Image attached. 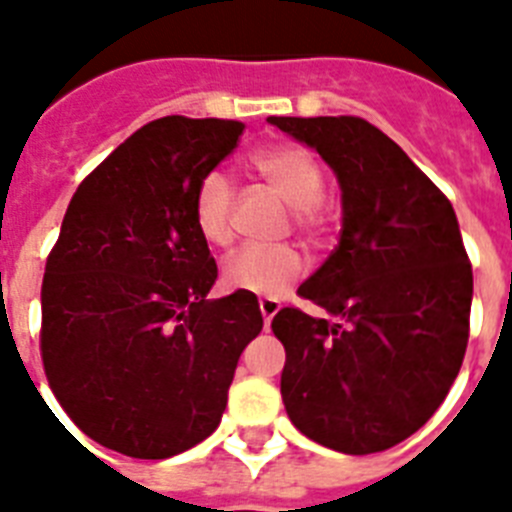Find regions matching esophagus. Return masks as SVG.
I'll use <instances>...</instances> for the list:
<instances>
[{
    "mask_svg": "<svg viewBox=\"0 0 512 512\" xmlns=\"http://www.w3.org/2000/svg\"><path fill=\"white\" fill-rule=\"evenodd\" d=\"M278 309H281V302H278V299H268V296L260 299V312H263L265 325H270V320L278 315Z\"/></svg>",
    "mask_w": 512,
    "mask_h": 512,
    "instance_id": "34e87169",
    "label": "esophagus"
}]
</instances>
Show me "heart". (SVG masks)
<instances>
[{"label": "heart", "mask_w": 512, "mask_h": 512, "mask_svg": "<svg viewBox=\"0 0 512 512\" xmlns=\"http://www.w3.org/2000/svg\"><path fill=\"white\" fill-rule=\"evenodd\" d=\"M247 166L289 205L291 226L309 244H320L330 226L320 161L299 145L278 143L255 150ZM195 223L213 247H226L234 239V192L218 171L205 174L197 184ZM304 268V257L291 244H249L223 263V283L229 289L273 299L294 286L304 276Z\"/></svg>", "instance_id": "b5f03b06"}]
</instances>
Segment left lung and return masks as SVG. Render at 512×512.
Segmentation results:
<instances>
[{
    "mask_svg": "<svg viewBox=\"0 0 512 512\" xmlns=\"http://www.w3.org/2000/svg\"><path fill=\"white\" fill-rule=\"evenodd\" d=\"M341 184V242L283 307L281 395L294 427L349 455L388 450L440 409L468 343L474 273L450 200L362 117H270Z\"/></svg>",
    "mask_w": 512,
    "mask_h": 512,
    "instance_id": "1",
    "label": "left lung"
}]
</instances>
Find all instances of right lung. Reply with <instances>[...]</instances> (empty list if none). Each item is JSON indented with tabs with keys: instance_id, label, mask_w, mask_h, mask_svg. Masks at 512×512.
<instances>
[{
	"instance_id": "1",
	"label": "right lung",
	"mask_w": 512,
	"mask_h": 512,
	"mask_svg": "<svg viewBox=\"0 0 512 512\" xmlns=\"http://www.w3.org/2000/svg\"><path fill=\"white\" fill-rule=\"evenodd\" d=\"M234 119L163 117L85 176L46 257L41 359L75 427L130 458H171L221 424L257 296L205 299L218 268L195 190L239 143Z\"/></svg>"
}]
</instances>
